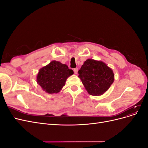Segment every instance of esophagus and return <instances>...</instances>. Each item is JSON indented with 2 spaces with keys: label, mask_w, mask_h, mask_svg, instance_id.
Returning a JSON list of instances; mask_svg holds the SVG:
<instances>
[{
  "label": "esophagus",
  "mask_w": 148,
  "mask_h": 148,
  "mask_svg": "<svg viewBox=\"0 0 148 148\" xmlns=\"http://www.w3.org/2000/svg\"><path fill=\"white\" fill-rule=\"evenodd\" d=\"M73 71H74V73H75V74H77V73H78V69L75 68V69H73Z\"/></svg>",
  "instance_id": "obj_1"
}]
</instances>
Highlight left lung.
Here are the masks:
<instances>
[{
    "label": "left lung",
    "instance_id": "1",
    "mask_svg": "<svg viewBox=\"0 0 148 148\" xmlns=\"http://www.w3.org/2000/svg\"><path fill=\"white\" fill-rule=\"evenodd\" d=\"M78 77L89 93L101 96L108 90L114 81L113 70L104 62L89 59L78 71Z\"/></svg>",
    "mask_w": 148,
    "mask_h": 148
}]
</instances>
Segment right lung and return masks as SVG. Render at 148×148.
Segmentation results:
<instances>
[{"mask_svg":"<svg viewBox=\"0 0 148 148\" xmlns=\"http://www.w3.org/2000/svg\"><path fill=\"white\" fill-rule=\"evenodd\" d=\"M73 74V71L60 62L53 60L39 70L37 83L49 94L58 93L65 86L66 79Z\"/></svg>","mask_w":148,"mask_h":148,"instance_id":"1","label":"right lung"}]
</instances>
